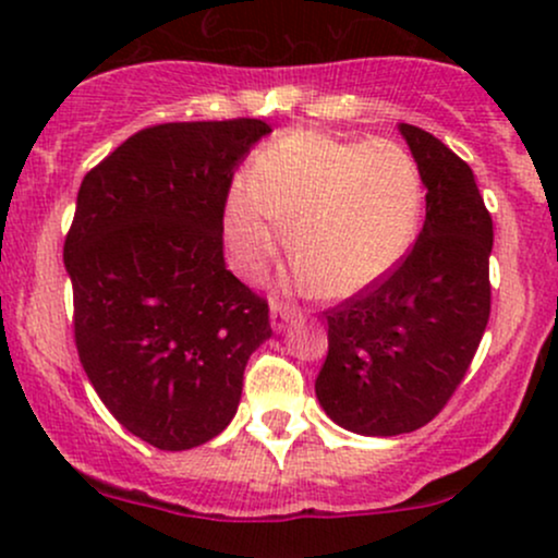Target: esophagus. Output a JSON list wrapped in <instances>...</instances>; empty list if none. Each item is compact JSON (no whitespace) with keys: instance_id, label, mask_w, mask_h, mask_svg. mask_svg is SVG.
<instances>
[{"instance_id":"34e87169","label":"esophagus","mask_w":558,"mask_h":558,"mask_svg":"<svg viewBox=\"0 0 558 558\" xmlns=\"http://www.w3.org/2000/svg\"><path fill=\"white\" fill-rule=\"evenodd\" d=\"M293 315H296V306L286 304V301H280V299H272V304H270V325H272V330H278V332L283 330L286 323Z\"/></svg>"}]
</instances>
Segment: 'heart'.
<instances>
[{
    "label": "heart",
    "instance_id": "1",
    "mask_svg": "<svg viewBox=\"0 0 558 558\" xmlns=\"http://www.w3.org/2000/svg\"><path fill=\"white\" fill-rule=\"evenodd\" d=\"M422 175L390 141L291 131L257 151L226 204V235L246 272L288 248L319 296L343 299L399 265L417 235Z\"/></svg>",
    "mask_w": 558,
    "mask_h": 558
}]
</instances>
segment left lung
<instances>
[{"label":"left lung","instance_id":"8db88e82","mask_svg":"<svg viewBox=\"0 0 558 558\" xmlns=\"http://www.w3.org/2000/svg\"><path fill=\"white\" fill-rule=\"evenodd\" d=\"M425 183V226L388 275L325 312L315 390L360 435L420 430L464 380L490 317L493 220L475 175L433 133L401 123Z\"/></svg>","mask_w":558,"mask_h":558}]
</instances>
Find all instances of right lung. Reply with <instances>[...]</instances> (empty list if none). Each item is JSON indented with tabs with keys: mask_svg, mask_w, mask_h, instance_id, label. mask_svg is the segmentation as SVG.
Listing matches in <instances>:
<instances>
[{
	"mask_svg": "<svg viewBox=\"0 0 558 558\" xmlns=\"http://www.w3.org/2000/svg\"><path fill=\"white\" fill-rule=\"evenodd\" d=\"M272 128L162 123L86 172L65 235L78 360L112 417L162 451L228 427L270 306L222 259L233 172Z\"/></svg>",
	"mask_w": 558,
	"mask_h": 558,
	"instance_id": "obj_1",
	"label": "right lung"
}]
</instances>
